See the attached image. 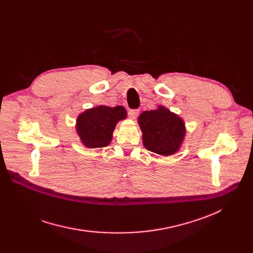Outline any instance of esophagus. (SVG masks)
<instances>
[{
    "instance_id": "obj_1",
    "label": "esophagus",
    "mask_w": 253,
    "mask_h": 253,
    "mask_svg": "<svg viewBox=\"0 0 253 253\" xmlns=\"http://www.w3.org/2000/svg\"><path fill=\"white\" fill-rule=\"evenodd\" d=\"M138 113H139L138 110H130V111H129V117H130V119L135 120V119L137 118V116H138Z\"/></svg>"
}]
</instances>
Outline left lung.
I'll return each mask as SVG.
<instances>
[{
    "label": "left lung",
    "instance_id": "1",
    "mask_svg": "<svg viewBox=\"0 0 253 253\" xmlns=\"http://www.w3.org/2000/svg\"><path fill=\"white\" fill-rule=\"evenodd\" d=\"M144 148L160 156L176 154L184 141L185 124L182 118L164 105L144 111L138 117Z\"/></svg>",
    "mask_w": 253,
    "mask_h": 253
}]
</instances>
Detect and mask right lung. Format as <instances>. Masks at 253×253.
Instances as JSON below:
<instances>
[{
    "label": "right lung",
    "mask_w": 253,
    "mask_h": 253,
    "mask_svg": "<svg viewBox=\"0 0 253 253\" xmlns=\"http://www.w3.org/2000/svg\"><path fill=\"white\" fill-rule=\"evenodd\" d=\"M126 118L127 111L122 105L115 108L97 105L87 109L77 117L76 132L86 148L108 147L113 139L117 124Z\"/></svg>",
    "instance_id": "right-lung-1"
}]
</instances>
